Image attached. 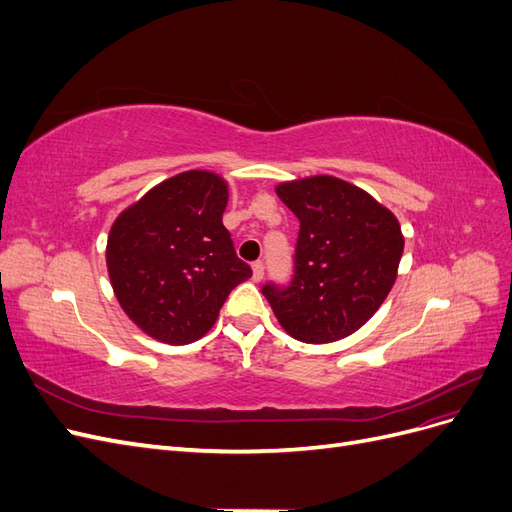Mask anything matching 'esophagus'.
Instances as JSON below:
<instances>
[{
    "mask_svg": "<svg viewBox=\"0 0 512 512\" xmlns=\"http://www.w3.org/2000/svg\"><path fill=\"white\" fill-rule=\"evenodd\" d=\"M252 271H254V282H260L262 280V277H265V265H262V262L260 260H256L254 262V265H252Z\"/></svg>",
    "mask_w": 512,
    "mask_h": 512,
    "instance_id": "esophagus-1",
    "label": "esophagus"
}]
</instances>
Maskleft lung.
Segmentation results:
<instances>
[{"mask_svg": "<svg viewBox=\"0 0 512 512\" xmlns=\"http://www.w3.org/2000/svg\"><path fill=\"white\" fill-rule=\"evenodd\" d=\"M299 218L288 284L262 294L299 342L329 344L378 312L395 284L404 237L395 215L356 185L329 175L277 185Z\"/></svg>", "mask_w": 512, "mask_h": 512, "instance_id": "1", "label": "left lung"}]
</instances>
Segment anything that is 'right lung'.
Listing matches in <instances>:
<instances>
[{
  "label": "right lung",
  "instance_id": "add662e5",
  "mask_svg": "<svg viewBox=\"0 0 512 512\" xmlns=\"http://www.w3.org/2000/svg\"><path fill=\"white\" fill-rule=\"evenodd\" d=\"M226 183L188 170L147 192L115 220L106 265L123 312L166 344L203 337L230 290L252 277L222 224Z\"/></svg>",
  "mask_w": 512,
  "mask_h": 512
}]
</instances>
